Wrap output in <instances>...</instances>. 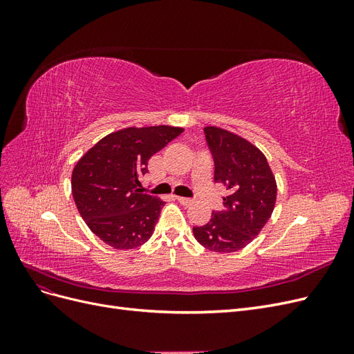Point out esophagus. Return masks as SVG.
Wrapping results in <instances>:
<instances>
[{
	"instance_id": "obj_1",
	"label": "esophagus",
	"mask_w": 354,
	"mask_h": 354,
	"mask_svg": "<svg viewBox=\"0 0 354 354\" xmlns=\"http://www.w3.org/2000/svg\"><path fill=\"white\" fill-rule=\"evenodd\" d=\"M176 199L181 203V205H190L192 203V199H189V198H185V196H176Z\"/></svg>"
}]
</instances>
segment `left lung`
<instances>
[{"instance_id": "8db88e82", "label": "left lung", "mask_w": 354, "mask_h": 354, "mask_svg": "<svg viewBox=\"0 0 354 354\" xmlns=\"http://www.w3.org/2000/svg\"><path fill=\"white\" fill-rule=\"evenodd\" d=\"M214 158V181L224 185L221 211L194 227L196 241L214 252H234L248 245L270 218L276 180L266 156L245 138L218 127L203 128Z\"/></svg>"}]
</instances>
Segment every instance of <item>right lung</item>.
Returning a JSON list of instances; mask_svg holds the SVG:
<instances>
[{
	"label": "right lung",
	"instance_id": "obj_1",
	"mask_svg": "<svg viewBox=\"0 0 354 354\" xmlns=\"http://www.w3.org/2000/svg\"><path fill=\"white\" fill-rule=\"evenodd\" d=\"M183 133L156 125L103 137L72 171V195L90 230L115 250H133L152 236L164 201L146 194L138 177L147 160Z\"/></svg>",
	"mask_w": 354,
	"mask_h": 354
}]
</instances>
